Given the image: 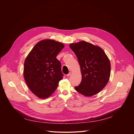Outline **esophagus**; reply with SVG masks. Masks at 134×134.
Returning <instances> with one entry per match:
<instances>
[{
    "instance_id": "obj_1",
    "label": "esophagus",
    "mask_w": 134,
    "mask_h": 134,
    "mask_svg": "<svg viewBox=\"0 0 134 134\" xmlns=\"http://www.w3.org/2000/svg\"><path fill=\"white\" fill-rule=\"evenodd\" d=\"M71 75V72H69V73L67 75V76H69Z\"/></svg>"
}]
</instances>
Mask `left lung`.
I'll use <instances>...</instances> for the list:
<instances>
[{
	"mask_svg": "<svg viewBox=\"0 0 134 134\" xmlns=\"http://www.w3.org/2000/svg\"><path fill=\"white\" fill-rule=\"evenodd\" d=\"M69 47L78 58L82 75L75 90L86 97L99 93L107 85L110 76L111 65L107 55L100 47L86 41L71 43Z\"/></svg>",
	"mask_w": 134,
	"mask_h": 134,
	"instance_id": "1",
	"label": "left lung"
}]
</instances>
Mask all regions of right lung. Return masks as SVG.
<instances>
[{
    "instance_id": "1",
    "label": "right lung",
    "mask_w": 134,
    "mask_h": 134,
    "mask_svg": "<svg viewBox=\"0 0 134 134\" xmlns=\"http://www.w3.org/2000/svg\"><path fill=\"white\" fill-rule=\"evenodd\" d=\"M64 47L55 40H42L34 47L25 60L24 79L31 92L40 98L50 96L63 78L61 63L56 57Z\"/></svg>"
}]
</instances>
